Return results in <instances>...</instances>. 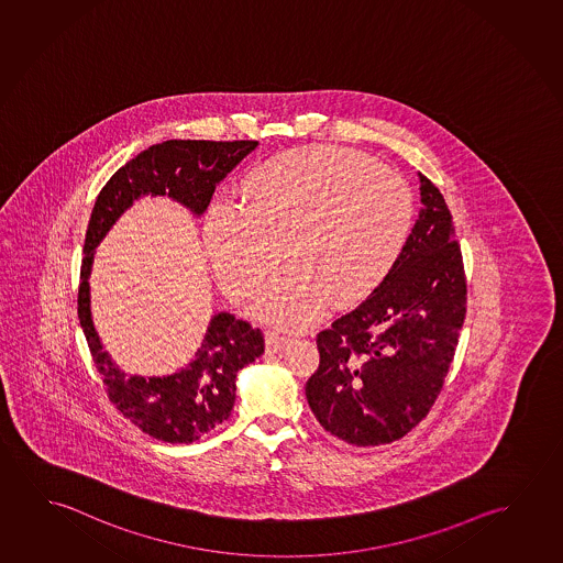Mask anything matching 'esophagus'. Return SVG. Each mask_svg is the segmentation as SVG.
<instances>
[{
	"label": "esophagus",
	"mask_w": 563,
	"mask_h": 563,
	"mask_svg": "<svg viewBox=\"0 0 563 563\" xmlns=\"http://www.w3.org/2000/svg\"><path fill=\"white\" fill-rule=\"evenodd\" d=\"M287 342H289L287 334H282V332L277 331H266V346H268L269 352H277V350L284 349Z\"/></svg>",
	"instance_id": "1"
}]
</instances>
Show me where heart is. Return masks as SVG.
<instances>
[{
    "instance_id": "heart-1",
    "label": "heart",
    "mask_w": 563,
    "mask_h": 563,
    "mask_svg": "<svg viewBox=\"0 0 563 563\" xmlns=\"http://www.w3.org/2000/svg\"><path fill=\"white\" fill-rule=\"evenodd\" d=\"M242 206L214 203L206 244L224 289L244 297L276 266L254 311L305 327L329 301H357L401 256L412 219L405 179L364 152L314 144L282 152L241 181Z\"/></svg>"
}]
</instances>
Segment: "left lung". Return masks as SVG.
I'll use <instances>...</instances> for the list:
<instances>
[{
    "mask_svg": "<svg viewBox=\"0 0 563 563\" xmlns=\"http://www.w3.org/2000/svg\"><path fill=\"white\" fill-rule=\"evenodd\" d=\"M420 213L401 256L356 309L317 334L305 385L322 429L352 446L405 437L442 391L465 319L462 249L444 196L424 174Z\"/></svg>",
    "mask_w": 563,
    "mask_h": 563,
    "instance_id": "8db88e82",
    "label": "left lung"
}]
</instances>
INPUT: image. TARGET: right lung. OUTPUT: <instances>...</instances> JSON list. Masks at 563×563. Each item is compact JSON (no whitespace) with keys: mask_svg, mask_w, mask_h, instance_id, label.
<instances>
[{"mask_svg":"<svg viewBox=\"0 0 563 563\" xmlns=\"http://www.w3.org/2000/svg\"><path fill=\"white\" fill-rule=\"evenodd\" d=\"M258 141H166L126 162L99 191L84 242L78 317L117 411L144 434L189 444L229 419L239 369L264 354V334L234 314H214L196 357L178 374L166 377L125 375L113 366L99 342L90 311V277L93 251L106 232L134 199L168 196L196 214L206 211L214 188Z\"/></svg>","mask_w":563,"mask_h":563,"instance_id":"1","label":"right lung"}]
</instances>
